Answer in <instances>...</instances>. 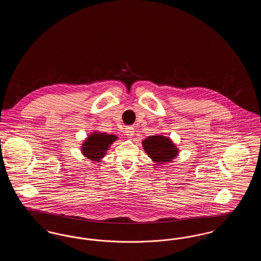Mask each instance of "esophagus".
I'll use <instances>...</instances> for the list:
<instances>
[{"mask_svg": "<svg viewBox=\"0 0 261 261\" xmlns=\"http://www.w3.org/2000/svg\"><path fill=\"white\" fill-rule=\"evenodd\" d=\"M134 128L132 127V126H126V128H125V133H126V135L129 137V138H132V137L134 136Z\"/></svg>", "mask_w": 261, "mask_h": 261, "instance_id": "1", "label": "esophagus"}]
</instances>
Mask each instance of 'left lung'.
<instances>
[{
	"mask_svg": "<svg viewBox=\"0 0 261 261\" xmlns=\"http://www.w3.org/2000/svg\"><path fill=\"white\" fill-rule=\"evenodd\" d=\"M142 144L147 154L156 164L171 162L179 150L169 138L162 135L148 137Z\"/></svg>",
	"mask_w": 261,
	"mask_h": 261,
	"instance_id": "obj_1",
	"label": "left lung"
}]
</instances>
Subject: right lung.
<instances>
[{
  "label": "right lung",
  "mask_w": 261,
  "mask_h": 261,
  "mask_svg": "<svg viewBox=\"0 0 261 261\" xmlns=\"http://www.w3.org/2000/svg\"><path fill=\"white\" fill-rule=\"evenodd\" d=\"M117 139L115 135H109L106 133L94 132L89 135L82 144V153L91 161L100 162V160L107 153V150L112 143Z\"/></svg>",
  "instance_id": "add662e5"
}]
</instances>
